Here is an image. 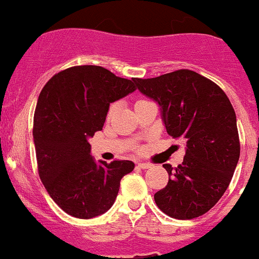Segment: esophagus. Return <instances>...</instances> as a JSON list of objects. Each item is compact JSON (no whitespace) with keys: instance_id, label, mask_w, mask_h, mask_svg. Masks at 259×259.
Returning <instances> with one entry per match:
<instances>
[{"instance_id":"34e87169","label":"esophagus","mask_w":259,"mask_h":259,"mask_svg":"<svg viewBox=\"0 0 259 259\" xmlns=\"http://www.w3.org/2000/svg\"><path fill=\"white\" fill-rule=\"evenodd\" d=\"M138 167H140L142 169H147V168L152 167V164H150V163H147V162H139L138 163Z\"/></svg>"}]
</instances>
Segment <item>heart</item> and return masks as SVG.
Wrapping results in <instances>:
<instances>
[{
  "instance_id": "1",
  "label": "heart",
  "mask_w": 259,
  "mask_h": 259,
  "mask_svg": "<svg viewBox=\"0 0 259 259\" xmlns=\"http://www.w3.org/2000/svg\"><path fill=\"white\" fill-rule=\"evenodd\" d=\"M145 101H148V100H144V99L137 100V102H135V106H137V105H139V104H142V102H145ZM115 111H116V104H111L109 106V109H107V114H106L107 119L112 117V115L115 114Z\"/></svg>"
}]
</instances>
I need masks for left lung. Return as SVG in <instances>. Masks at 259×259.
<instances>
[{
    "instance_id": "left-lung-1",
    "label": "left lung",
    "mask_w": 259,
    "mask_h": 259,
    "mask_svg": "<svg viewBox=\"0 0 259 259\" xmlns=\"http://www.w3.org/2000/svg\"><path fill=\"white\" fill-rule=\"evenodd\" d=\"M134 81L162 107L168 134L187 143L178 167L163 164L170 177L154 195L155 204L178 220L201 217L224 195L239 160L234 109L215 82L190 69Z\"/></svg>"
}]
</instances>
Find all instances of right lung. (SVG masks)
<instances>
[{"label": "right lung", "instance_id": "obj_1", "mask_svg": "<svg viewBox=\"0 0 259 259\" xmlns=\"http://www.w3.org/2000/svg\"><path fill=\"white\" fill-rule=\"evenodd\" d=\"M99 66H76L54 74L42 87L32 137L37 172L53 201L67 214L91 219L114 204L132 160L96 163L89 138L102 130L110 104L137 87Z\"/></svg>", "mask_w": 259, "mask_h": 259}]
</instances>
